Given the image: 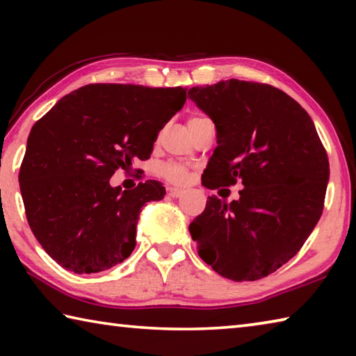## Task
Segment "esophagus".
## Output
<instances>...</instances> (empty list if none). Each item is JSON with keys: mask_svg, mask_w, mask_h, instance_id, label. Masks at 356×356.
<instances>
[{"mask_svg": "<svg viewBox=\"0 0 356 356\" xmlns=\"http://www.w3.org/2000/svg\"><path fill=\"white\" fill-rule=\"evenodd\" d=\"M168 195H170L171 197H180L184 195V191L179 188H174V186H168Z\"/></svg>", "mask_w": 356, "mask_h": 356, "instance_id": "esophagus-1", "label": "esophagus"}]
</instances>
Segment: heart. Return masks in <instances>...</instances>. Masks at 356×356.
<instances>
[{
  "mask_svg": "<svg viewBox=\"0 0 356 356\" xmlns=\"http://www.w3.org/2000/svg\"><path fill=\"white\" fill-rule=\"evenodd\" d=\"M202 120H206V118L202 116H193L188 119V125H195V124H200ZM160 174L163 176L168 182L171 184H184L186 182V179H188V170L184 165H179V163H166L161 166Z\"/></svg>",
  "mask_w": 356,
  "mask_h": 356,
  "instance_id": "heart-1",
  "label": "heart"
}]
</instances>
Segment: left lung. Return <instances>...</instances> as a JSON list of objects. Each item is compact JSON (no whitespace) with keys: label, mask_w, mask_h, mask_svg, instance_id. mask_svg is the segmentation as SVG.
I'll return each instance as SVG.
<instances>
[{"label":"left lung","mask_w":356,"mask_h":356,"mask_svg":"<svg viewBox=\"0 0 356 356\" xmlns=\"http://www.w3.org/2000/svg\"><path fill=\"white\" fill-rule=\"evenodd\" d=\"M216 143L202 185L240 182L237 201L209 196L190 222L197 254L232 281L265 278L291 261L321 218L328 155L309 114L281 89L236 78L191 88Z\"/></svg>","instance_id":"obj_1"}]
</instances>
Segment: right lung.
I'll return each mask as SVG.
<instances>
[{"instance_id": "obj_1", "label": "right lung", "mask_w": 356, "mask_h": 356, "mask_svg": "<svg viewBox=\"0 0 356 356\" xmlns=\"http://www.w3.org/2000/svg\"><path fill=\"white\" fill-rule=\"evenodd\" d=\"M185 100L184 88L88 84L33 125L20 191L34 237L63 268L99 273L131 254L141 207L166 191L156 180L122 191L110 179L149 159Z\"/></svg>"}]
</instances>
